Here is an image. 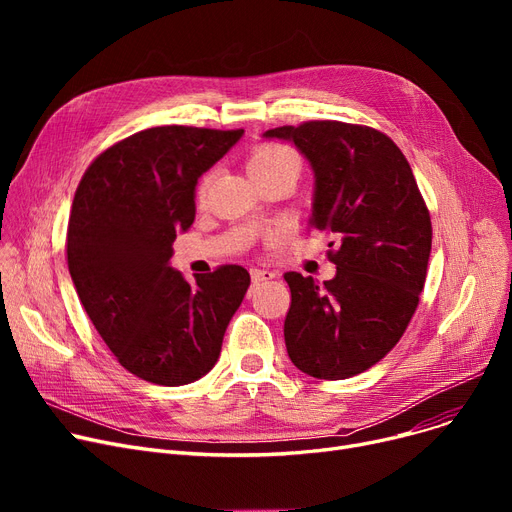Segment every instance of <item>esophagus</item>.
Instances as JSON below:
<instances>
[{
	"label": "esophagus",
	"instance_id": "1",
	"mask_svg": "<svg viewBox=\"0 0 512 512\" xmlns=\"http://www.w3.org/2000/svg\"><path fill=\"white\" fill-rule=\"evenodd\" d=\"M276 274L274 272H267V270H251V280L253 284H263L267 280H274Z\"/></svg>",
	"mask_w": 512,
	"mask_h": 512
}]
</instances>
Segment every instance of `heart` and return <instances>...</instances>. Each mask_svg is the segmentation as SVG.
Segmentation results:
<instances>
[{
  "instance_id": "obj_1",
  "label": "heart",
  "mask_w": 512,
  "mask_h": 512,
  "mask_svg": "<svg viewBox=\"0 0 512 512\" xmlns=\"http://www.w3.org/2000/svg\"><path fill=\"white\" fill-rule=\"evenodd\" d=\"M249 174H270V172H292L299 176L301 161L292 149L284 145H261L257 147L249 161H247ZM211 184V174H205L197 186V197L205 199Z\"/></svg>"
}]
</instances>
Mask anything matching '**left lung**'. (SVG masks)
Returning a JSON list of instances; mask_svg holds the SVG:
<instances>
[{
	"mask_svg": "<svg viewBox=\"0 0 512 512\" xmlns=\"http://www.w3.org/2000/svg\"><path fill=\"white\" fill-rule=\"evenodd\" d=\"M294 143L315 176L309 228L332 234L336 276L284 274L290 361L317 380H346L384 359L419 305L432 222L407 157L384 132L313 120L263 132Z\"/></svg>",
	"mask_w": 512,
	"mask_h": 512,
	"instance_id": "obj_1",
	"label": "left lung"
}]
</instances>
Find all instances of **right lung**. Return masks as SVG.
<instances>
[{
    "mask_svg": "<svg viewBox=\"0 0 512 512\" xmlns=\"http://www.w3.org/2000/svg\"><path fill=\"white\" fill-rule=\"evenodd\" d=\"M238 130L155 126L105 149L72 201L68 270L95 330L124 369L159 386L191 384L218 363L251 276L240 265L195 276L170 267L195 220L199 178Z\"/></svg>",
    "mask_w": 512,
    "mask_h": 512,
    "instance_id": "add662e5",
    "label": "right lung"
}]
</instances>
